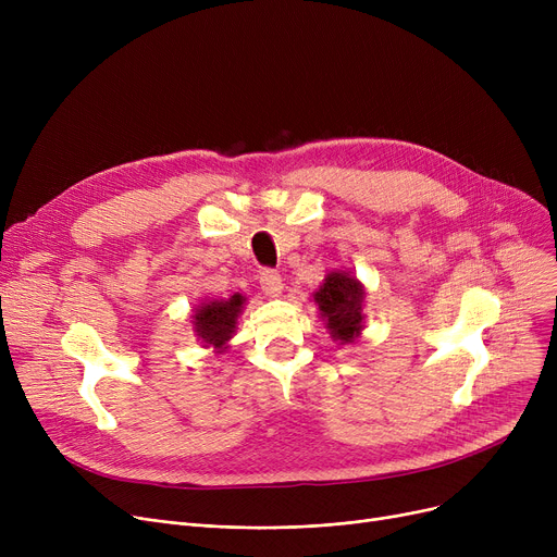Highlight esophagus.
<instances>
[{
  "label": "esophagus",
  "mask_w": 557,
  "mask_h": 557,
  "mask_svg": "<svg viewBox=\"0 0 557 557\" xmlns=\"http://www.w3.org/2000/svg\"><path fill=\"white\" fill-rule=\"evenodd\" d=\"M259 286H261V290H263V296H269V298H277V296L282 294V288H284L280 273H277V271H271V269L261 271Z\"/></svg>",
  "instance_id": "34e87169"
}]
</instances>
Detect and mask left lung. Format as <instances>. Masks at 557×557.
Instances as JSON below:
<instances>
[{
    "instance_id": "obj_1",
    "label": "left lung",
    "mask_w": 557,
    "mask_h": 557,
    "mask_svg": "<svg viewBox=\"0 0 557 557\" xmlns=\"http://www.w3.org/2000/svg\"><path fill=\"white\" fill-rule=\"evenodd\" d=\"M368 290L352 271H332L325 275L311 298L318 307V318L330 330V336L341 345L355 343L363 332V307Z\"/></svg>"
}]
</instances>
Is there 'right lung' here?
Returning <instances> with one entry per match:
<instances>
[{"label": "right lung", "mask_w": 557, "mask_h": 557, "mask_svg": "<svg viewBox=\"0 0 557 557\" xmlns=\"http://www.w3.org/2000/svg\"><path fill=\"white\" fill-rule=\"evenodd\" d=\"M244 307L246 298L242 294H234L227 300H200L194 307L191 327L202 347H214L219 355L227 349L230 338L237 332Z\"/></svg>", "instance_id": "add662e5"}]
</instances>
